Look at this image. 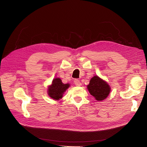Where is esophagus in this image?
<instances>
[{
  "instance_id": "esophagus-1",
  "label": "esophagus",
  "mask_w": 147,
  "mask_h": 147,
  "mask_svg": "<svg viewBox=\"0 0 147 147\" xmlns=\"http://www.w3.org/2000/svg\"><path fill=\"white\" fill-rule=\"evenodd\" d=\"M74 84H76V86H81V85H82V83H81V82H80V80H78V79H75V80H74Z\"/></svg>"
}]
</instances>
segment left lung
<instances>
[{"label": "left lung", "mask_w": 147, "mask_h": 147, "mask_svg": "<svg viewBox=\"0 0 147 147\" xmlns=\"http://www.w3.org/2000/svg\"><path fill=\"white\" fill-rule=\"evenodd\" d=\"M87 88L89 93L94 96L97 101L105 99L110 92V87L108 83L97 76L90 79Z\"/></svg>", "instance_id": "1"}]
</instances>
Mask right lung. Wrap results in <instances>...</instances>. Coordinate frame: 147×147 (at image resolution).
Listing matches in <instances>:
<instances>
[{"label": "right lung", "instance_id": "right-lung-1", "mask_svg": "<svg viewBox=\"0 0 147 147\" xmlns=\"http://www.w3.org/2000/svg\"><path fill=\"white\" fill-rule=\"evenodd\" d=\"M69 84H64L59 78L53 79L51 86L48 88V95L52 98L58 100L63 97L64 92L68 88Z\"/></svg>", "mask_w": 147, "mask_h": 147}]
</instances>
